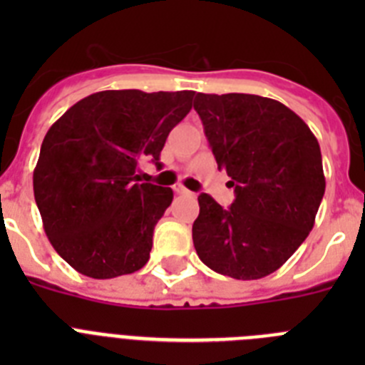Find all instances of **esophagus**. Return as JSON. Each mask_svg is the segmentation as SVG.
Masks as SVG:
<instances>
[{
	"label": "esophagus",
	"mask_w": 365,
	"mask_h": 365,
	"mask_svg": "<svg viewBox=\"0 0 365 365\" xmlns=\"http://www.w3.org/2000/svg\"><path fill=\"white\" fill-rule=\"evenodd\" d=\"M173 190H175V193H179V195H186V193H190V190H186L182 185L173 186Z\"/></svg>",
	"instance_id": "34e87169"
}]
</instances>
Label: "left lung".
<instances>
[{
	"label": "left lung",
	"mask_w": 365,
	"mask_h": 365,
	"mask_svg": "<svg viewBox=\"0 0 365 365\" xmlns=\"http://www.w3.org/2000/svg\"><path fill=\"white\" fill-rule=\"evenodd\" d=\"M193 109L235 192L227 210L199 195L193 247L222 276L265 278L314 227L325 192L320 144L294 111L265 96L197 93Z\"/></svg>",
	"instance_id": "left-lung-1"
}]
</instances>
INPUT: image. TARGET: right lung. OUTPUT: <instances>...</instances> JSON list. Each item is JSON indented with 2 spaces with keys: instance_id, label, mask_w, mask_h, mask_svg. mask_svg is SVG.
Returning a JSON list of instances; mask_svg holds the SVG:
<instances>
[{
  "instance_id": "1",
  "label": "right lung",
  "mask_w": 365,
  "mask_h": 365,
  "mask_svg": "<svg viewBox=\"0 0 365 365\" xmlns=\"http://www.w3.org/2000/svg\"><path fill=\"white\" fill-rule=\"evenodd\" d=\"M193 91H100L67 109L41 143L32 186L51 245L76 272L109 279L150 259L172 188L138 182V163L160 166L170 131Z\"/></svg>"
}]
</instances>
